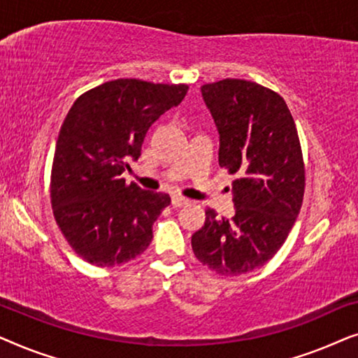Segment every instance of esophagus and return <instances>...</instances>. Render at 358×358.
I'll list each match as a JSON object with an SVG mask.
<instances>
[{"label": "esophagus", "mask_w": 358, "mask_h": 358, "mask_svg": "<svg viewBox=\"0 0 358 358\" xmlns=\"http://www.w3.org/2000/svg\"><path fill=\"white\" fill-rule=\"evenodd\" d=\"M190 200L182 197V195L179 194H174L173 195V207H185V205H189Z\"/></svg>", "instance_id": "esophagus-1"}]
</instances>
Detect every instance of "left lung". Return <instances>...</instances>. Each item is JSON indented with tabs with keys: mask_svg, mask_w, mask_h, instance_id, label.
Masks as SVG:
<instances>
[{
	"mask_svg": "<svg viewBox=\"0 0 358 358\" xmlns=\"http://www.w3.org/2000/svg\"><path fill=\"white\" fill-rule=\"evenodd\" d=\"M220 134V166L236 174V212L205 210L192 234L195 257L220 275H241L275 256L300 213L305 163L295 120L282 96L246 80L200 87Z\"/></svg>",
	"mask_w": 358,
	"mask_h": 358,
	"instance_id": "left-lung-1",
	"label": "left lung"
}]
</instances>
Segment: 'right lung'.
<instances>
[{
	"mask_svg": "<svg viewBox=\"0 0 358 358\" xmlns=\"http://www.w3.org/2000/svg\"><path fill=\"white\" fill-rule=\"evenodd\" d=\"M187 85L114 80L75 101L58 134L50 200L63 236L81 259L114 267L146 251L168 194L125 184L127 161L138 159L145 135Z\"/></svg>",
	"mask_w": 358,
	"mask_h": 358,
	"instance_id": "obj_1",
	"label": "right lung"
}]
</instances>
